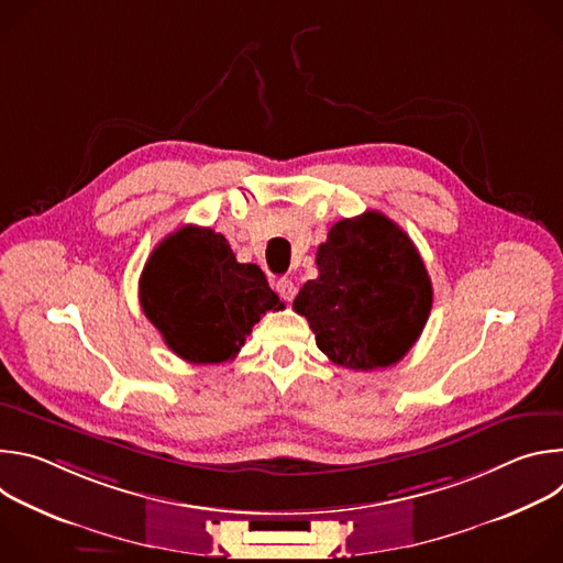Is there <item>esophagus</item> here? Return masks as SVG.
<instances>
[{
	"instance_id": "34e87169",
	"label": "esophagus",
	"mask_w": 563,
	"mask_h": 563,
	"mask_svg": "<svg viewBox=\"0 0 563 563\" xmlns=\"http://www.w3.org/2000/svg\"><path fill=\"white\" fill-rule=\"evenodd\" d=\"M276 291H278V296H280L283 300L291 302L294 296H296V285H294L289 278H278V280H276Z\"/></svg>"
}]
</instances>
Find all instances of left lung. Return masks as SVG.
<instances>
[{
  "label": "left lung",
  "mask_w": 563,
  "mask_h": 563,
  "mask_svg": "<svg viewBox=\"0 0 563 563\" xmlns=\"http://www.w3.org/2000/svg\"><path fill=\"white\" fill-rule=\"evenodd\" d=\"M316 267L294 309L332 363L372 372L410 352L428 323L432 283L404 229L378 211L345 218L318 247Z\"/></svg>",
  "instance_id": "left-lung-1"
}]
</instances>
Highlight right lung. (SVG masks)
Instances as JSON below:
<instances>
[{"label":"right lung","instance_id":"right-lung-1","mask_svg":"<svg viewBox=\"0 0 563 563\" xmlns=\"http://www.w3.org/2000/svg\"><path fill=\"white\" fill-rule=\"evenodd\" d=\"M140 305L169 350L196 365L233 358L261 316L285 309L258 265L238 263L222 233L196 224L153 250Z\"/></svg>","mask_w":563,"mask_h":563}]
</instances>
